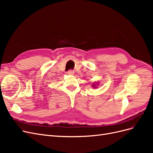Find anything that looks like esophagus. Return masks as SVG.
Returning <instances> with one entry per match:
<instances>
[{
    "mask_svg": "<svg viewBox=\"0 0 153 153\" xmlns=\"http://www.w3.org/2000/svg\"><path fill=\"white\" fill-rule=\"evenodd\" d=\"M67 74H68V75H74V71L69 70V71H68Z\"/></svg>",
    "mask_w": 153,
    "mask_h": 153,
    "instance_id": "34e87169",
    "label": "esophagus"
}]
</instances>
